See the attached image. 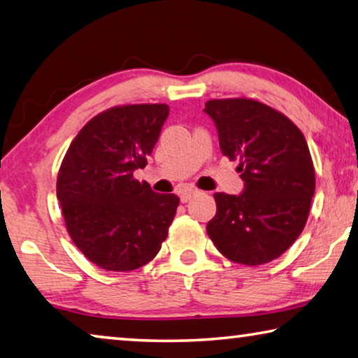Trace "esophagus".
<instances>
[{
  "label": "esophagus",
  "mask_w": 358,
  "mask_h": 358,
  "mask_svg": "<svg viewBox=\"0 0 358 358\" xmlns=\"http://www.w3.org/2000/svg\"><path fill=\"white\" fill-rule=\"evenodd\" d=\"M197 194H199V191H197V189H185L183 192H181V194H180V199H181V202H188V201H191L192 199V197H194V196H197Z\"/></svg>",
  "instance_id": "34e87169"
}]
</instances>
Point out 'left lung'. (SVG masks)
<instances>
[{"label": "left lung", "instance_id": "1", "mask_svg": "<svg viewBox=\"0 0 358 358\" xmlns=\"http://www.w3.org/2000/svg\"><path fill=\"white\" fill-rule=\"evenodd\" d=\"M206 115L223 156L239 159V196L215 192L217 215L207 234L234 263L258 266L279 258L301 234L315 191L310 152L290 119L248 99L210 100Z\"/></svg>", "mask_w": 358, "mask_h": 358}]
</instances>
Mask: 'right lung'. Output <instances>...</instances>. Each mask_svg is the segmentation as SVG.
<instances>
[{
    "mask_svg": "<svg viewBox=\"0 0 358 358\" xmlns=\"http://www.w3.org/2000/svg\"><path fill=\"white\" fill-rule=\"evenodd\" d=\"M169 106H116L81 129L60 166L57 199L84 257L105 271L137 269L156 257L180 199L159 194L134 170L145 169Z\"/></svg>",
    "mask_w": 358,
    "mask_h": 358,
    "instance_id": "obj_1",
    "label": "right lung"
}]
</instances>
